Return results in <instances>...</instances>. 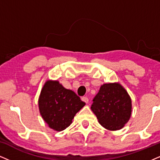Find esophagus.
Instances as JSON below:
<instances>
[{
  "label": "esophagus",
  "mask_w": 160,
  "mask_h": 160,
  "mask_svg": "<svg viewBox=\"0 0 160 160\" xmlns=\"http://www.w3.org/2000/svg\"><path fill=\"white\" fill-rule=\"evenodd\" d=\"M82 100L83 102H85V103H87V104H88V102H89V99H88V98L87 97V96H83V97L82 98Z\"/></svg>",
  "instance_id": "obj_1"
}]
</instances>
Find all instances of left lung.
Returning a JSON list of instances; mask_svg holds the SVG:
<instances>
[{
  "instance_id": "left-lung-1",
  "label": "left lung",
  "mask_w": 160,
  "mask_h": 160,
  "mask_svg": "<svg viewBox=\"0 0 160 160\" xmlns=\"http://www.w3.org/2000/svg\"><path fill=\"white\" fill-rule=\"evenodd\" d=\"M91 110L106 129L116 131L124 127L131 115V99L118 83L104 84L92 99Z\"/></svg>"
}]
</instances>
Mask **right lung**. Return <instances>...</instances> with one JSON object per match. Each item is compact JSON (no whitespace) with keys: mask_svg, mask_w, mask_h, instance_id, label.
Listing matches in <instances>:
<instances>
[{"mask_svg":"<svg viewBox=\"0 0 160 160\" xmlns=\"http://www.w3.org/2000/svg\"><path fill=\"white\" fill-rule=\"evenodd\" d=\"M85 105L73 91L58 81H47L38 100L41 115L49 127L62 131L70 125L74 116Z\"/></svg>","mask_w":160,"mask_h":160,"instance_id":"add662e5","label":"right lung"}]
</instances>
